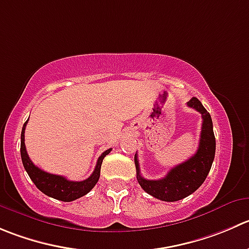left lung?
Returning a JSON list of instances; mask_svg holds the SVG:
<instances>
[{
    "label": "left lung",
    "mask_w": 249,
    "mask_h": 249,
    "mask_svg": "<svg viewBox=\"0 0 249 249\" xmlns=\"http://www.w3.org/2000/svg\"><path fill=\"white\" fill-rule=\"evenodd\" d=\"M187 106L201 113L203 119L198 149L195 156L170 169L165 178L159 180H147L140 174L139 159L137 154H135V165L140 186L147 194L160 201H180L194 194L206 180L215 156V136L211 114L196 97H192L187 102Z\"/></svg>",
    "instance_id": "1"
}]
</instances>
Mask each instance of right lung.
<instances>
[{
    "mask_svg": "<svg viewBox=\"0 0 249 249\" xmlns=\"http://www.w3.org/2000/svg\"><path fill=\"white\" fill-rule=\"evenodd\" d=\"M26 123H28V120L24 123L23 129H21L20 156L24 168H25L26 173L30 176V178L33 180V182L35 183L36 187H37L41 192H43L46 196L52 197V198L59 199V201L63 202L75 201V199L80 198V197L89 194V192L95 187L98 178H100L101 165H102L103 158H105L112 149H107V151H105L101 154V157L97 160V164H96L95 166V170H93V173L91 174L86 180H67L64 176L54 175V174H50L41 170L40 168H37V166L30 160L28 153H26L25 143H24V132H25Z\"/></svg>",
    "mask_w": 249,
    "mask_h": 249,
    "instance_id": "1",
    "label": "right lung"
}]
</instances>
